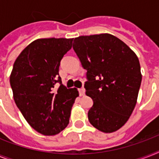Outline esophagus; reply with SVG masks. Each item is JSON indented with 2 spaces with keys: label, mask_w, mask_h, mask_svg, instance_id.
I'll use <instances>...</instances> for the list:
<instances>
[{
  "label": "esophagus",
  "mask_w": 159,
  "mask_h": 159,
  "mask_svg": "<svg viewBox=\"0 0 159 159\" xmlns=\"http://www.w3.org/2000/svg\"><path fill=\"white\" fill-rule=\"evenodd\" d=\"M78 92H79L80 97H82V96H84V95H85V89H84V88H79V89H78Z\"/></svg>",
  "instance_id": "esophagus-1"
}]
</instances>
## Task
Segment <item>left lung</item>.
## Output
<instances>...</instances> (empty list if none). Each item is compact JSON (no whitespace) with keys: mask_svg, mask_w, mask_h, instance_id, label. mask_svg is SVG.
Returning a JSON list of instances; mask_svg holds the SVG:
<instances>
[{"mask_svg":"<svg viewBox=\"0 0 159 159\" xmlns=\"http://www.w3.org/2000/svg\"><path fill=\"white\" fill-rule=\"evenodd\" d=\"M72 48L87 70L84 87L93 100L88 111L90 123L104 133L118 130L137 102L142 81L137 55L110 34L79 36Z\"/></svg>","mask_w":159,"mask_h":159,"instance_id":"left-lung-1","label":"left lung"}]
</instances>
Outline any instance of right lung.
Instances as JSON below:
<instances>
[{
    "instance_id": "add662e5",
    "label": "right lung",
    "mask_w": 159,
    "mask_h": 159,
    "mask_svg": "<svg viewBox=\"0 0 159 159\" xmlns=\"http://www.w3.org/2000/svg\"><path fill=\"white\" fill-rule=\"evenodd\" d=\"M73 39H39L14 62L10 83L16 106L29 125L43 135H54L69 123L72 105L79 94L67 89L59 77L60 62ZM60 85L57 89L56 83Z\"/></svg>"
}]
</instances>
